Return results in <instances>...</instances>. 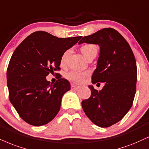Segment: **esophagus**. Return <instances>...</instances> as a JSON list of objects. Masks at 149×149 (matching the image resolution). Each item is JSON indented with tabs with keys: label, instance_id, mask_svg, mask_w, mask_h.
<instances>
[{
	"label": "esophagus",
	"instance_id": "obj_1",
	"mask_svg": "<svg viewBox=\"0 0 149 149\" xmlns=\"http://www.w3.org/2000/svg\"><path fill=\"white\" fill-rule=\"evenodd\" d=\"M80 88L79 86H76L75 85H71V89H73V90H76V89H78Z\"/></svg>",
	"mask_w": 149,
	"mask_h": 149
}]
</instances>
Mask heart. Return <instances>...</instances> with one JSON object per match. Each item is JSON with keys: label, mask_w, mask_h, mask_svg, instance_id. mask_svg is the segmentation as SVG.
I'll return each instance as SVG.
<instances>
[{"label": "heart", "mask_w": 149, "mask_h": 149, "mask_svg": "<svg viewBox=\"0 0 149 149\" xmlns=\"http://www.w3.org/2000/svg\"><path fill=\"white\" fill-rule=\"evenodd\" d=\"M81 52L87 58H89V57L92 56V55L96 54L98 51L97 46L93 44H85L80 48ZM70 50H67L62 54L61 57L60 63L62 65L66 64L67 62V59L69 56L70 53ZM88 75V72H85V71H73L67 73V78L71 81L77 82V83H80L83 81L84 78Z\"/></svg>", "instance_id": "b5f03b06"}]
</instances>
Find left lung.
Masks as SVG:
<instances>
[{
    "instance_id": "left-lung-1",
    "label": "left lung",
    "mask_w": 149,
    "mask_h": 149,
    "mask_svg": "<svg viewBox=\"0 0 149 149\" xmlns=\"http://www.w3.org/2000/svg\"><path fill=\"white\" fill-rule=\"evenodd\" d=\"M98 44L100 53L92 82H105L101 90L89 85L91 96L82 101L87 117L107 128L121 121L132 107L136 93V60L124 37L113 28H103L85 36L78 44Z\"/></svg>"
}]
</instances>
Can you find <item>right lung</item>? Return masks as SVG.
<instances>
[{
    "label": "right lung",
    "instance_id": "add662e5",
    "mask_svg": "<svg viewBox=\"0 0 149 149\" xmlns=\"http://www.w3.org/2000/svg\"><path fill=\"white\" fill-rule=\"evenodd\" d=\"M82 37L58 38L44 31L27 37L12 55L7 69L9 98L26 123L40 126L49 123L60 109L63 95L71 89L67 80L47 81L50 73L60 70L63 53Z\"/></svg>",
    "mask_w": 149,
    "mask_h": 149
}]
</instances>
